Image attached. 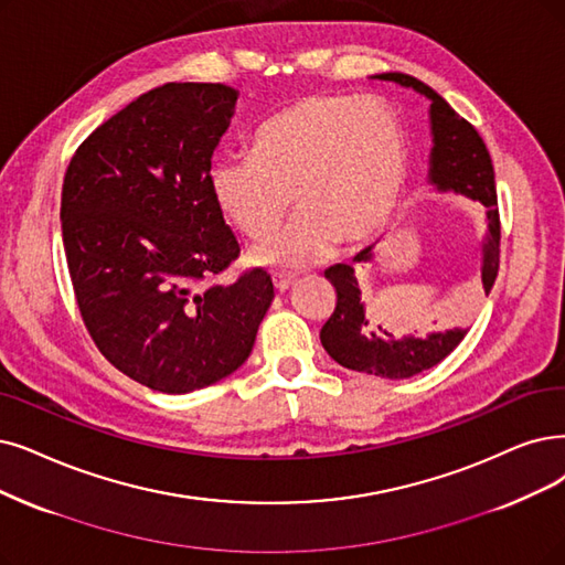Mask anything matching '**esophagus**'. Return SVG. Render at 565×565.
<instances>
[{"mask_svg":"<svg viewBox=\"0 0 565 565\" xmlns=\"http://www.w3.org/2000/svg\"><path fill=\"white\" fill-rule=\"evenodd\" d=\"M270 280H274V287L280 291V295H282V291H287L291 285H295V278L285 276V274H274V278H270Z\"/></svg>","mask_w":565,"mask_h":565,"instance_id":"obj_1","label":"esophagus"}]
</instances>
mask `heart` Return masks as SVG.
<instances>
[{
    "instance_id": "b5f03b06",
    "label": "heart",
    "mask_w": 565,
    "mask_h": 565,
    "mask_svg": "<svg viewBox=\"0 0 565 565\" xmlns=\"http://www.w3.org/2000/svg\"><path fill=\"white\" fill-rule=\"evenodd\" d=\"M408 173V143L394 113L356 95H303L266 116L253 154L217 160L209 190L247 236L268 234L289 199L297 215L253 247L262 266H301L333 241L371 238L392 217Z\"/></svg>"
}]
</instances>
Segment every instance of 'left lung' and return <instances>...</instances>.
<instances>
[{"instance_id":"8db88e82","label":"left lung","mask_w":565,"mask_h":565,"mask_svg":"<svg viewBox=\"0 0 565 565\" xmlns=\"http://www.w3.org/2000/svg\"><path fill=\"white\" fill-rule=\"evenodd\" d=\"M373 78L392 81L401 87H413L415 93L431 102L434 148L428 157V183L438 192H457L476 199L487 209V232L482 241V287L489 295L495 276H499V243L501 217L499 199H495L493 167L489 150L468 120L449 106L436 89L408 74H377ZM373 259V245L364 247L352 264H335L324 270V278L335 287V308L320 331V341L329 356L338 364L387 380L413 377L436 364L452 352L466 335V329H447L428 333L424 338L394 335L392 327L380 322L375 303L361 299V289L354 276V264Z\"/></svg>"}]
</instances>
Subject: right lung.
<instances>
[{
    "mask_svg": "<svg viewBox=\"0 0 565 565\" xmlns=\"http://www.w3.org/2000/svg\"><path fill=\"white\" fill-rule=\"evenodd\" d=\"M238 93L167 83L78 146L62 185V241L83 322L127 377L164 394L215 385L250 356L274 301L264 268L204 282L241 253L209 190Z\"/></svg>",
    "mask_w": 565,
    "mask_h": 565,
    "instance_id": "obj_1",
    "label": "right lung"
}]
</instances>
